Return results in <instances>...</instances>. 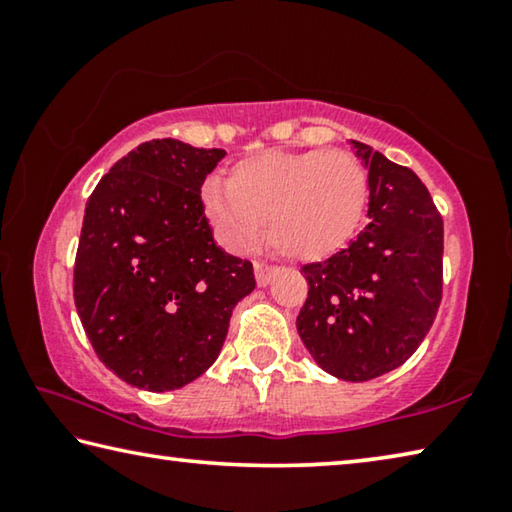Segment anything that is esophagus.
<instances>
[{
  "label": "esophagus",
  "mask_w": 512,
  "mask_h": 512,
  "mask_svg": "<svg viewBox=\"0 0 512 512\" xmlns=\"http://www.w3.org/2000/svg\"><path fill=\"white\" fill-rule=\"evenodd\" d=\"M275 273H277V268L266 266L262 262H255V280H257L259 287H266V284L275 277Z\"/></svg>",
  "instance_id": "34e87169"
}]
</instances>
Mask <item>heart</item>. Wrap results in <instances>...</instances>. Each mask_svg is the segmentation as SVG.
Masks as SVG:
<instances>
[{"label": "heart", "mask_w": 512, "mask_h": 512, "mask_svg": "<svg viewBox=\"0 0 512 512\" xmlns=\"http://www.w3.org/2000/svg\"><path fill=\"white\" fill-rule=\"evenodd\" d=\"M203 207L230 250L266 239L277 253L318 262L348 244L368 203V173L348 151H268L237 162L228 183L210 178Z\"/></svg>", "instance_id": "obj_1"}]
</instances>
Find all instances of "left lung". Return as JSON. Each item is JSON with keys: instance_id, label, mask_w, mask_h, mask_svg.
<instances>
[{"instance_id": "8db88e82", "label": "left lung", "mask_w": 512, "mask_h": 512, "mask_svg": "<svg viewBox=\"0 0 512 512\" xmlns=\"http://www.w3.org/2000/svg\"><path fill=\"white\" fill-rule=\"evenodd\" d=\"M368 169V223L327 262L302 266L296 327L320 368L343 381L386 375L418 350L443 293V219L411 169L350 140Z\"/></svg>"}]
</instances>
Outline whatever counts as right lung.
<instances>
[{
  "label": "right lung",
  "mask_w": 512,
  "mask_h": 512,
  "mask_svg": "<svg viewBox=\"0 0 512 512\" xmlns=\"http://www.w3.org/2000/svg\"><path fill=\"white\" fill-rule=\"evenodd\" d=\"M223 149L137 146L94 187L74 264V302L97 357L142 391L187 386L212 366L253 264L216 246L201 201Z\"/></svg>",
  "instance_id": "add662e5"
}]
</instances>
